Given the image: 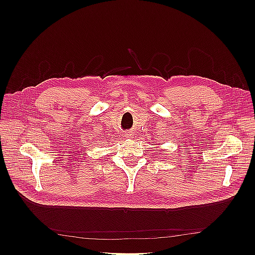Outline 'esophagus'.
Listing matches in <instances>:
<instances>
[{"mask_svg":"<svg viewBox=\"0 0 255 255\" xmlns=\"http://www.w3.org/2000/svg\"><path fill=\"white\" fill-rule=\"evenodd\" d=\"M130 136H132V134H130V133H127V134H126V137H127V138H130Z\"/></svg>","mask_w":255,"mask_h":255,"instance_id":"obj_1","label":"esophagus"}]
</instances>
